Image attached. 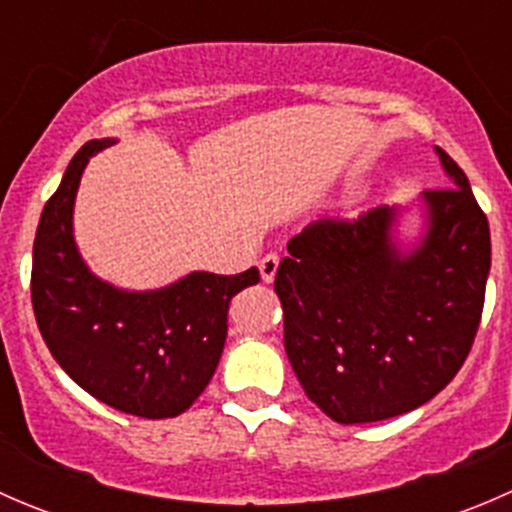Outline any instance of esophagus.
<instances>
[{
    "label": "esophagus",
    "instance_id": "esophagus-1",
    "mask_svg": "<svg viewBox=\"0 0 512 512\" xmlns=\"http://www.w3.org/2000/svg\"><path fill=\"white\" fill-rule=\"evenodd\" d=\"M277 267H280V257L277 255H265L260 260V277H262V282H267V285H270L272 280H275V275H277Z\"/></svg>",
    "mask_w": 512,
    "mask_h": 512
}]
</instances>
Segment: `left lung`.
<instances>
[{"mask_svg":"<svg viewBox=\"0 0 512 512\" xmlns=\"http://www.w3.org/2000/svg\"><path fill=\"white\" fill-rule=\"evenodd\" d=\"M448 188L356 220H317L287 245L275 292L285 352L309 399L337 423L418 409L458 374L490 272L488 218L466 173L433 148ZM409 217L419 220L404 231Z\"/></svg>","mask_w":512,"mask_h":512,"instance_id":"left-lung-1","label":"left lung"}]
</instances>
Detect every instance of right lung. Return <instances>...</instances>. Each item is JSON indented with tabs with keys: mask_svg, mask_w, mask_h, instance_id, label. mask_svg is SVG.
Returning <instances> with one entry per match:
<instances>
[{
	"mask_svg": "<svg viewBox=\"0 0 512 512\" xmlns=\"http://www.w3.org/2000/svg\"><path fill=\"white\" fill-rule=\"evenodd\" d=\"M116 138L89 141L44 205L34 237L32 304L61 369L103 404L141 418H173L213 379L232 294L260 280L195 270L158 289H126L91 272L74 237V205L89 160Z\"/></svg>",
	"mask_w": 512,
	"mask_h": 512,
	"instance_id": "1",
	"label": "right lung"
}]
</instances>
